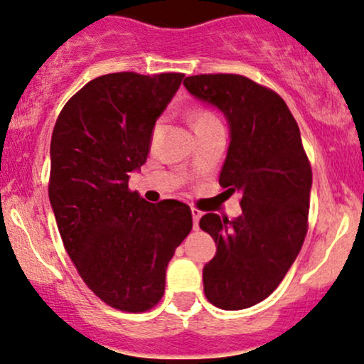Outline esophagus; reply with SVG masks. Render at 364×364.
I'll list each match as a JSON object with an SVG mask.
<instances>
[{"label": "esophagus", "instance_id": "obj_1", "mask_svg": "<svg viewBox=\"0 0 364 364\" xmlns=\"http://www.w3.org/2000/svg\"><path fill=\"white\" fill-rule=\"evenodd\" d=\"M191 215H193V225L195 229H198V222H200V217H201V212L198 208H191Z\"/></svg>", "mask_w": 364, "mask_h": 364}]
</instances>
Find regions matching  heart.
<instances>
[{
    "instance_id": "b5f03b06",
    "label": "heart",
    "mask_w": 364,
    "mask_h": 364,
    "mask_svg": "<svg viewBox=\"0 0 364 364\" xmlns=\"http://www.w3.org/2000/svg\"><path fill=\"white\" fill-rule=\"evenodd\" d=\"M191 120H193L195 129H198V127H203L207 124H212V122H217V117L213 115L212 112L205 110V108H200V110H196L193 113V118H191Z\"/></svg>"
}]
</instances>
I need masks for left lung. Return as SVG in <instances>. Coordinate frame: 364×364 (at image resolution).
<instances>
[{"instance_id": "1", "label": "left lung", "mask_w": 364, "mask_h": 364, "mask_svg": "<svg viewBox=\"0 0 364 364\" xmlns=\"http://www.w3.org/2000/svg\"><path fill=\"white\" fill-rule=\"evenodd\" d=\"M183 85L224 112L230 144L218 183L242 193L237 218L200 220L217 244L203 268L205 296L224 310L252 307L277 290L307 235L312 168L300 129L277 91L246 76L198 74Z\"/></svg>"}]
</instances>
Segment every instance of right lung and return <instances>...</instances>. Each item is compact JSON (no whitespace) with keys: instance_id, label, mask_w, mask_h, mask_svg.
<instances>
[{"instance_id":"1","label":"right lung","mask_w":364,"mask_h":364,"mask_svg":"<svg viewBox=\"0 0 364 364\" xmlns=\"http://www.w3.org/2000/svg\"><path fill=\"white\" fill-rule=\"evenodd\" d=\"M185 74L112 73L64 105L50 140L49 198L82 282L110 307L147 312L164 295L166 268L193 227L178 200L149 203L129 190L152 129Z\"/></svg>"}]
</instances>
